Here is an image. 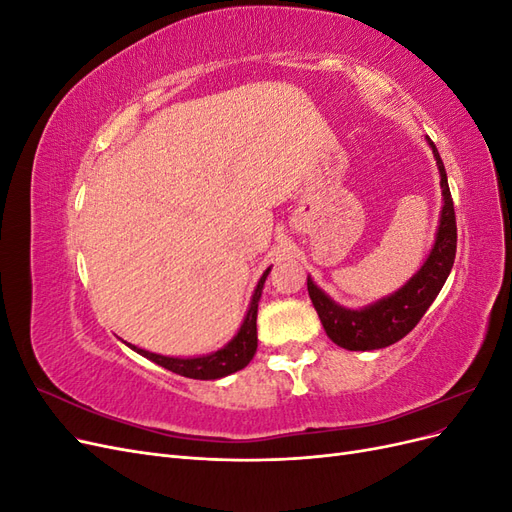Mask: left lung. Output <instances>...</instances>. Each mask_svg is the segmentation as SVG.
<instances>
[{
  "mask_svg": "<svg viewBox=\"0 0 512 512\" xmlns=\"http://www.w3.org/2000/svg\"><path fill=\"white\" fill-rule=\"evenodd\" d=\"M427 143L436 158L440 170V188H442V213L440 226L423 267L418 269L410 280L397 292L389 294L376 303L363 309H348L335 303L327 292H322L312 277H307V292L312 299L324 331L331 342L346 350H378L386 348L401 337H406L416 324L425 316L433 299L438 297L448 273L453 269L457 252V222L451 190H448L446 170L440 153L429 138Z\"/></svg>",
  "mask_w": 512,
  "mask_h": 512,
  "instance_id": "left-lung-1",
  "label": "left lung"
}]
</instances>
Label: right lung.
I'll list each match as a JSON object with an SVG mask.
<instances>
[{"instance_id": "obj_1", "label": "right lung", "mask_w": 512, "mask_h": 512, "mask_svg": "<svg viewBox=\"0 0 512 512\" xmlns=\"http://www.w3.org/2000/svg\"><path fill=\"white\" fill-rule=\"evenodd\" d=\"M271 267L262 273V277L258 280V286L252 294V303L247 314L243 318L241 329L237 331V335L230 339V342L215 350L211 354H203V356H192V359H179V356H164V354H156L149 352L143 348H136L132 344H128L134 352L143 354L145 359L158 363L160 367L173 371V374L185 376V378H194V380H218L224 378L228 374H235V371L243 369L247 363L254 359L256 348H258V335H256V316H258V301L262 294V286H265V280L269 275Z\"/></svg>"}]
</instances>
